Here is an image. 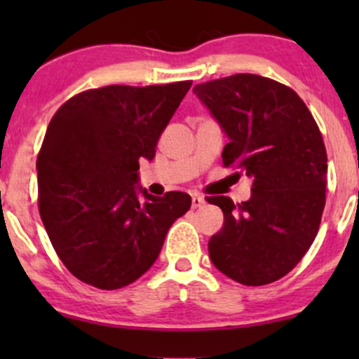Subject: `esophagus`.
<instances>
[{
	"mask_svg": "<svg viewBox=\"0 0 359 359\" xmlns=\"http://www.w3.org/2000/svg\"><path fill=\"white\" fill-rule=\"evenodd\" d=\"M205 203V199L203 196H197V194H194L192 196V208L196 209V208H201V205H203Z\"/></svg>",
	"mask_w": 359,
	"mask_h": 359,
	"instance_id": "1",
	"label": "esophagus"
}]
</instances>
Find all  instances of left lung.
Returning a JSON list of instances; mask_svg holds the SVG:
<instances>
[{"label":"left lung","mask_w":359,"mask_h":359,"mask_svg":"<svg viewBox=\"0 0 359 359\" xmlns=\"http://www.w3.org/2000/svg\"><path fill=\"white\" fill-rule=\"evenodd\" d=\"M229 142L222 163L253 180L251 197H208L224 224L209 240L217 270L243 285L282 278L314 241L325 204L327 155L319 128L295 90L255 74L197 84Z\"/></svg>","instance_id":"left-lung-1"}]
</instances>
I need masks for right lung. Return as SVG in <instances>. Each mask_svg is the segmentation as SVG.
Listing matches in <instances>:
<instances>
[{
  "mask_svg": "<svg viewBox=\"0 0 359 359\" xmlns=\"http://www.w3.org/2000/svg\"><path fill=\"white\" fill-rule=\"evenodd\" d=\"M192 82L106 86L77 94L53 114L36 158L42 222L67 270L114 290L142 277L191 196L155 197L140 185Z\"/></svg>",
  "mask_w": 359,
  "mask_h": 359,
  "instance_id": "1",
  "label": "right lung"
}]
</instances>
